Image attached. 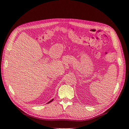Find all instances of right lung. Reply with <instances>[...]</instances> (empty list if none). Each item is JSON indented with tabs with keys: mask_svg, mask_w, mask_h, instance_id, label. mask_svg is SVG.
<instances>
[{
	"mask_svg": "<svg viewBox=\"0 0 129 129\" xmlns=\"http://www.w3.org/2000/svg\"><path fill=\"white\" fill-rule=\"evenodd\" d=\"M53 100H51V101H49V102H48V103H50V102H52V101H53Z\"/></svg>",
	"mask_w": 129,
	"mask_h": 129,
	"instance_id": "add662e5",
	"label": "right lung"
}]
</instances>
